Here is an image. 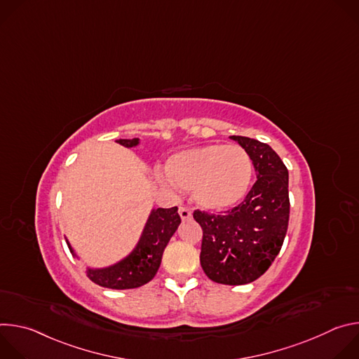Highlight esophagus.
Segmentation results:
<instances>
[{
  "instance_id": "1",
  "label": "esophagus",
  "mask_w": 359,
  "mask_h": 359,
  "mask_svg": "<svg viewBox=\"0 0 359 359\" xmlns=\"http://www.w3.org/2000/svg\"><path fill=\"white\" fill-rule=\"evenodd\" d=\"M179 215H180V217H182V220H189V219H191V212H190L187 208L180 206V208H179Z\"/></svg>"
}]
</instances>
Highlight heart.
<instances>
[{"mask_svg":"<svg viewBox=\"0 0 359 359\" xmlns=\"http://www.w3.org/2000/svg\"><path fill=\"white\" fill-rule=\"evenodd\" d=\"M168 179L176 187L191 191L200 208L227 210L247 194L252 179V162L240 144H204L176 153L165 165Z\"/></svg>","mask_w":359,"mask_h":359,"instance_id":"heart-1","label":"heart"}]
</instances>
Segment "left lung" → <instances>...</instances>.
<instances>
[{
	"instance_id": "8db88e82",
	"label": "left lung",
	"mask_w": 359,
	"mask_h": 359,
	"mask_svg": "<svg viewBox=\"0 0 359 359\" xmlns=\"http://www.w3.org/2000/svg\"><path fill=\"white\" fill-rule=\"evenodd\" d=\"M247 150L257 180L238 206L220 213L194 210L203 230L200 264L219 284L243 285L262 277L278 255L290 219L288 170L263 142L230 136Z\"/></svg>"
}]
</instances>
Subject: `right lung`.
<instances>
[{
    "mask_svg": "<svg viewBox=\"0 0 359 359\" xmlns=\"http://www.w3.org/2000/svg\"><path fill=\"white\" fill-rule=\"evenodd\" d=\"M116 142L122 146L133 147L139 143V139H119ZM180 222L177 208L151 210L135 250L126 259L111 267L88 269L89 280L112 290H129L144 285L156 276L163 251ZM67 244L72 255H76L68 240Z\"/></svg>",
    "mask_w": 359,
    "mask_h": 359,
    "instance_id": "right-lung-1",
    "label": "right lung"
}]
</instances>
